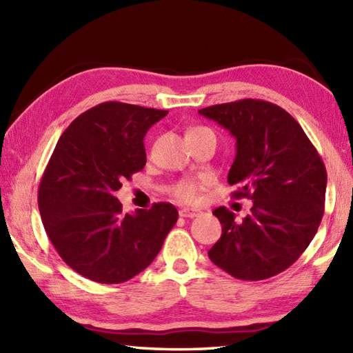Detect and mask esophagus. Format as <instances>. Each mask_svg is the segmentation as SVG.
I'll return each mask as SVG.
<instances>
[{
  "label": "esophagus",
  "mask_w": 353,
  "mask_h": 353,
  "mask_svg": "<svg viewBox=\"0 0 353 353\" xmlns=\"http://www.w3.org/2000/svg\"><path fill=\"white\" fill-rule=\"evenodd\" d=\"M201 212L198 210V208H182L181 212H179V214H181L182 218H194L198 216Z\"/></svg>",
  "instance_id": "esophagus-1"
}]
</instances>
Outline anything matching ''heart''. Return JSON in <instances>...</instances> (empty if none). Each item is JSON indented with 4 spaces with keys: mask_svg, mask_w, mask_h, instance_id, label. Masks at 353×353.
<instances>
[{
    "mask_svg": "<svg viewBox=\"0 0 353 353\" xmlns=\"http://www.w3.org/2000/svg\"><path fill=\"white\" fill-rule=\"evenodd\" d=\"M207 132H212V130L208 128H202V126L191 128L187 132V139L188 137H196V135L207 134ZM171 194L174 196L176 199L182 201V202H193V201H196V198H198V185H196L194 182H190V181L177 182L176 185H172Z\"/></svg>",
    "mask_w": 353,
    "mask_h": 353,
    "instance_id": "b5f03b06",
    "label": "heart"
}]
</instances>
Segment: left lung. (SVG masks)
Listing matches in <instances>:
<instances>
[{
  "instance_id": "1",
  "label": "left lung",
  "mask_w": 353,
  "mask_h": 353,
  "mask_svg": "<svg viewBox=\"0 0 353 353\" xmlns=\"http://www.w3.org/2000/svg\"><path fill=\"white\" fill-rule=\"evenodd\" d=\"M236 140L227 182L252 208L241 223L225 207L210 260L240 280H263L290 268L312 243L324 214L327 171L294 118L272 103L240 99L201 109Z\"/></svg>"
}]
</instances>
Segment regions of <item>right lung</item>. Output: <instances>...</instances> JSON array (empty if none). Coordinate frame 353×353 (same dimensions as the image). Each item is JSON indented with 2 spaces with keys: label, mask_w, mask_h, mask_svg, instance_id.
<instances>
[{
  "label": "right lung",
  "mask_w": 353,
  "mask_h": 353,
  "mask_svg": "<svg viewBox=\"0 0 353 353\" xmlns=\"http://www.w3.org/2000/svg\"><path fill=\"white\" fill-rule=\"evenodd\" d=\"M166 110L103 103L83 112L59 139L39 187L41 223L62 260L98 283H123L157 256L179 218L159 202L123 213L115 194L146 165L149 128Z\"/></svg>",
  "instance_id": "1"
}]
</instances>
